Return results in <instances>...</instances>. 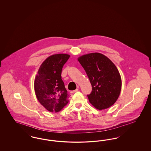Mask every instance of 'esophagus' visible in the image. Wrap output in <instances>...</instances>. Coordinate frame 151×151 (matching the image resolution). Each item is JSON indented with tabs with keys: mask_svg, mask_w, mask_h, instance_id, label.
<instances>
[{
	"mask_svg": "<svg viewBox=\"0 0 151 151\" xmlns=\"http://www.w3.org/2000/svg\"><path fill=\"white\" fill-rule=\"evenodd\" d=\"M78 88H77L76 89H75V90H74V91H71L70 92V93H75V92H77L78 91Z\"/></svg>",
	"mask_w": 151,
	"mask_h": 151,
	"instance_id": "34e87169",
	"label": "esophagus"
}]
</instances>
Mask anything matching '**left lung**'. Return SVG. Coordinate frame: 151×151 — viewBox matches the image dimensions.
Masks as SVG:
<instances>
[{"instance_id":"1","label":"left lung","mask_w":151,"mask_h":151,"mask_svg":"<svg viewBox=\"0 0 151 151\" xmlns=\"http://www.w3.org/2000/svg\"><path fill=\"white\" fill-rule=\"evenodd\" d=\"M92 85L88 94L90 103L94 108L102 110L112 106L121 91L122 81L114 64L104 55L91 53L78 58Z\"/></svg>"}]
</instances>
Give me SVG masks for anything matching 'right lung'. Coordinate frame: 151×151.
Masks as SVG:
<instances>
[{"mask_svg": "<svg viewBox=\"0 0 151 151\" xmlns=\"http://www.w3.org/2000/svg\"><path fill=\"white\" fill-rule=\"evenodd\" d=\"M70 55L59 54L47 58L36 75L34 86L40 104L50 112L60 111L68 102V96L62 79V68Z\"/></svg>", "mask_w": 151, "mask_h": 151, "instance_id": "right-lung-1", "label": "right lung"}]
</instances>
